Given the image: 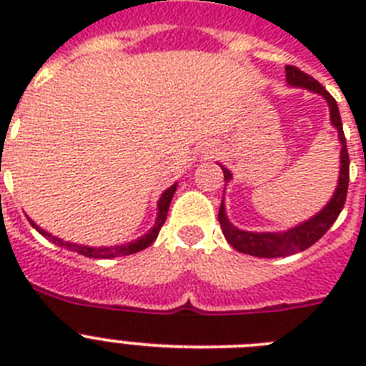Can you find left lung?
Returning a JSON list of instances; mask_svg holds the SVG:
<instances>
[{
    "mask_svg": "<svg viewBox=\"0 0 366 366\" xmlns=\"http://www.w3.org/2000/svg\"><path fill=\"white\" fill-rule=\"evenodd\" d=\"M286 80L290 86L295 87H306L310 92L319 93L326 99L330 106V121L332 124L337 128L339 141H341V172H339V183L337 189H335L334 198L330 199L328 205L322 209L319 214H315L313 218H310L308 222L300 223L297 227L290 229V231L284 232H249V231H240L236 229L231 222L227 219L225 214V205H219L218 219L219 225H222L223 236L227 238L229 244L245 254H253V257L260 258H280V257H290V254L300 253V251H306L308 247H312L319 238L325 236V232L328 231L334 222L337 219V216L341 214L345 202H347V190H348V174H350V159H348V150H347V139L342 134V122L341 115H339L337 102L321 84L317 82L313 76H310L308 73L300 71L295 66H286ZM223 177H225V183H229V179L232 177L231 170H227L225 167H222Z\"/></svg>",
    "mask_w": 366,
    "mask_h": 366,
    "instance_id": "8db88e82",
    "label": "left lung"
}]
</instances>
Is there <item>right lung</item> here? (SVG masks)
<instances>
[{"label":"right lung","mask_w":366,"mask_h":366,"mask_svg":"<svg viewBox=\"0 0 366 366\" xmlns=\"http://www.w3.org/2000/svg\"><path fill=\"white\" fill-rule=\"evenodd\" d=\"M176 183H174L170 189H167L163 192V196L159 198V202H157V209H159V212H157V219H155V225L150 229V231L147 232L144 236H141L139 240L135 242H130V244H124V245H115V247H87V245H76V244H69V242H62L60 238H54L53 234H49V232H45L44 229H40L36 225V223L32 222L31 218H29V222H31V225L34 229H36L40 234L47 236L49 238V242H53V244L56 245H64V247H67L69 251H76L79 254H84V257L87 258H115V257H126V254H134L137 253V251H143V249H147L148 245L152 244V242L157 238V234H159L161 227H163L164 219H167V214H168V207H170V202H172L174 198V192H176Z\"/></svg>","instance_id":"right-lung-1"}]
</instances>
